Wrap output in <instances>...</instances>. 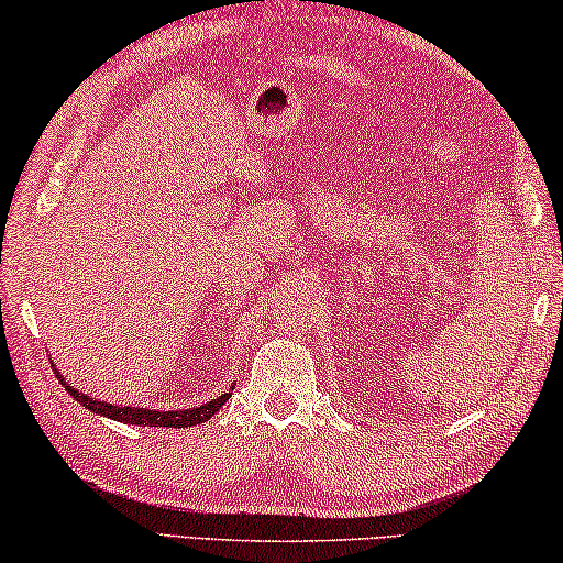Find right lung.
<instances>
[{
	"label": "right lung",
	"instance_id": "right-lung-1",
	"mask_svg": "<svg viewBox=\"0 0 563 563\" xmlns=\"http://www.w3.org/2000/svg\"><path fill=\"white\" fill-rule=\"evenodd\" d=\"M55 368V376L59 378L62 386L69 396L75 400H79L87 410H92L97 416L112 418V421L120 423H130V426H163V428H187V426H200L205 421H210L218 410L225 406V400L230 398V394H222L218 398L208 400L202 406H192V408H180V410H159V408H140V406H118V404H107V400L92 398L89 394H82V390L75 388L62 373Z\"/></svg>",
	"mask_w": 563,
	"mask_h": 563
}]
</instances>
